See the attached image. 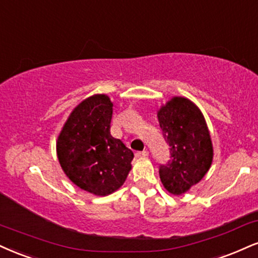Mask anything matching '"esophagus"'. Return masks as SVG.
<instances>
[{
    "mask_svg": "<svg viewBox=\"0 0 258 258\" xmlns=\"http://www.w3.org/2000/svg\"><path fill=\"white\" fill-rule=\"evenodd\" d=\"M136 155H137L138 157H147L149 155V151L148 150H143V151H137L136 153Z\"/></svg>",
    "mask_w": 258,
    "mask_h": 258,
    "instance_id": "1",
    "label": "esophagus"
}]
</instances>
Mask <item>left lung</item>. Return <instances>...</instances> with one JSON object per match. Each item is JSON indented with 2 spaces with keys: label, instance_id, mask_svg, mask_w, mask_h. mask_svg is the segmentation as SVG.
I'll use <instances>...</instances> for the list:
<instances>
[{
  "label": "left lung",
  "instance_id": "left-lung-1",
  "mask_svg": "<svg viewBox=\"0 0 258 258\" xmlns=\"http://www.w3.org/2000/svg\"><path fill=\"white\" fill-rule=\"evenodd\" d=\"M157 116L170 153L168 162L160 164V179L167 191L181 195L209 170L212 139L200 109L187 98L174 97Z\"/></svg>",
  "mask_w": 258,
  "mask_h": 258
}]
</instances>
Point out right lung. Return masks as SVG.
Listing matches in <instances>:
<instances>
[{"mask_svg": "<svg viewBox=\"0 0 258 258\" xmlns=\"http://www.w3.org/2000/svg\"><path fill=\"white\" fill-rule=\"evenodd\" d=\"M113 103L108 96L86 98L72 111L57 139L60 164L77 186L107 196L125 182L133 153L110 135Z\"/></svg>", "mask_w": 258, "mask_h": 258, "instance_id": "obj_1", "label": "right lung"}]
</instances>
